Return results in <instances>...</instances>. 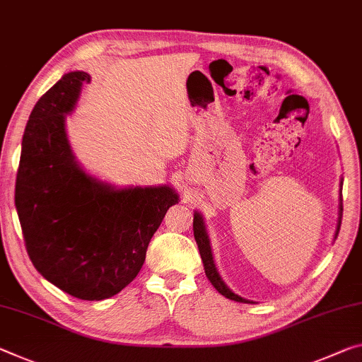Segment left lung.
<instances>
[{"instance_id":"1","label":"left lung","mask_w":362,"mask_h":362,"mask_svg":"<svg viewBox=\"0 0 362 362\" xmlns=\"http://www.w3.org/2000/svg\"><path fill=\"white\" fill-rule=\"evenodd\" d=\"M341 187H343V179L340 180V198H338V217H337V227H335V235H334V242L338 237V232H340V226H341V216H343V199H341ZM193 233H194V240H197V245H198V250H199V255H202V259H203V266H204V272H206V277H208L209 282L214 285V288L219 291L221 295H223L228 300H233V301H238V303H255L251 300H246V298L240 296L237 293H233V291L228 288V285L223 282L219 271H217L216 264H214V257H212V250H211V240H209V235L208 230H206V226H204V219L202 216V212L194 211L193 214Z\"/></svg>"}]
</instances>
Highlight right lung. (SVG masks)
I'll use <instances>...</instances> for the list:
<instances>
[{
  "label": "right lung",
  "mask_w": 362,
  "mask_h": 362,
  "mask_svg": "<svg viewBox=\"0 0 362 362\" xmlns=\"http://www.w3.org/2000/svg\"><path fill=\"white\" fill-rule=\"evenodd\" d=\"M90 76H62L32 109L22 136L16 209L37 271L87 301L117 295L136 277L165 212L170 185L116 187L88 174L67 139L66 117Z\"/></svg>",
  "instance_id": "add662e5"
}]
</instances>
